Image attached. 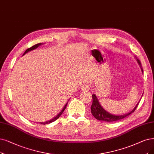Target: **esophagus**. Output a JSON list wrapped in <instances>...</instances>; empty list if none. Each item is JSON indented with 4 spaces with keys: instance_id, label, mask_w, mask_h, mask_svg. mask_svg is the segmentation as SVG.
I'll return each mask as SVG.
<instances>
[{
    "instance_id": "obj_1",
    "label": "esophagus",
    "mask_w": 154,
    "mask_h": 154,
    "mask_svg": "<svg viewBox=\"0 0 154 154\" xmlns=\"http://www.w3.org/2000/svg\"><path fill=\"white\" fill-rule=\"evenodd\" d=\"M90 85L88 84H85L82 86V90L83 91H88L90 90Z\"/></svg>"
}]
</instances>
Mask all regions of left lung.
<instances>
[{"instance_id":"left-lung-1","label":"left lung","mask_w":154,"mask_h":154,"mask_svg":"<svg viewBox=\"0 0 154 154\" xmlns=\"http://www.w3.org/2000/svg\"><path fill=\"white\" fill-rule=\"evenodd\" d=\"M135 58H136V59L137 60V62L140 66L141 71H142V72H143L140 60L138 59L137 57H135ZM92 98H93V102H92V104L91 106V112L92 115H93L97 120L106 121V122H113V121H116L118 120H121L122 119H124L125 118H126V117L130 115L131 113H133L134 111L140 102L139 101L136 105V106L134 107V108L129 113L124 115L116 116V115H112L111 114L109 113L105 109H103V108L100 106L99 102H98V98H97V96L95 94L92 95Z\"/></svg>"}]
</instances>
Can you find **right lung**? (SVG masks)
Listing matches in <instances>:
<instances>
[{
    "label": "right lung",
    "mask_w": 154,
    "mask_h": 154,
    "mask_svg": "<svg viewBox=\"0 0 154 154\" xmlns=\"http://www.w3.org/2000/svg\"><path fill=\"white\" fill-rule=\"evenodd\" d=\"M42 44V43H39V44H36V45H33V46H32V47H30V48H28L27 50L24 52V53L23 54V55H24L25 54H26L27 52H28L29 51H33V50H34V49H35V48H36L37 47H38L40 45H41ZM67 102L66 103V105L64 106V107H63V110H61V111L59 113V114L57 115V116H56V117H54V118H53V119H52L51 120H50V121H46V122H40V123L41 124V125H47V124H49V123H51V122H54V121H55L56 120H57L59 117L60 116V115L63 114V112H64V110H65V109H66V106H67Z\"/></svg>",
    "instance_id": "1"
}]
</instances>
